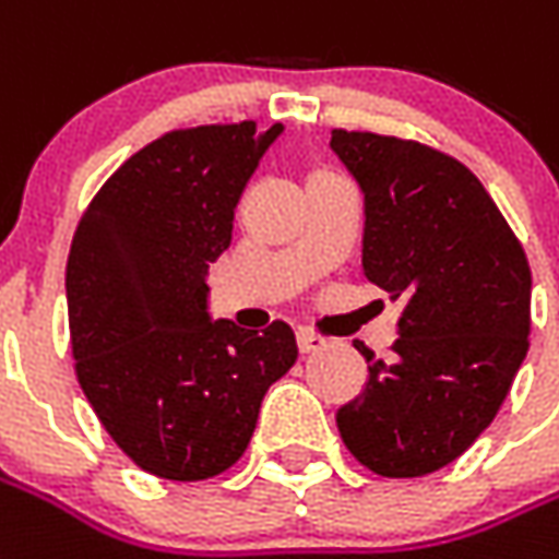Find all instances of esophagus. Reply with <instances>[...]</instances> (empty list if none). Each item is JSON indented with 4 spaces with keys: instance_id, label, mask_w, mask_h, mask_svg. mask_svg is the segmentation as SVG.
Listing matches in <instances>:
<instances>
[{
    "instance_id": "obj_1",
    "label": "esophagus",
    "mask_w": 559,
    "mask_h": 559,
    "mask_svg": "<svg viewBox=\"0 0 559 559\" xmlns=\"http://www.w3.org/2000/svg\"><path fill=\"white\" fill-rule=\"evenodd\" d=\"M296 342H299V350H302V354H318V350H323V345H326L320 335L308 333V330H299V333H296Z\"/></svg>"
}]
</instances>
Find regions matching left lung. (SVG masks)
<instances>
[{
	"mask_svg": "<svg viewBox=\"0 0 559 559\" xmlns=\"http://www.w3.org/2000/svg\"><path fill=\"white\" fill-rule=\"evenodd\" d=\"M366 197L362 275L402 302L390 360L354 342L369 384L338 408L342 442L384 478L454 463L506 402L530 347V263L460 159L415 139L333 130Z\"/></svg>",
	"mask_w": 559,
	"mask_h": 559,
	"instance_id": "left-lung-1",
	"label": "left lung"
}]
</instances>
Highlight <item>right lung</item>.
<instances>
[{"mask_svg":"<svg viewBox=\"0 0 559 559\" xmlns=\"http://www.w3.org/2000/svg\"><path fill=\"white\" fill-rule=\"evenodd\" d=\"M278 132L253 120L163 132L78 221L66 263L78 384L117 448L157 478L205 481L239 463L266 390L299 357L284 320L257 333L205 311L209 266Z\"/></svg>","mask_w":559,"mask_h":559,"instance_id":"1","label":"right lung"}]
</instances>
